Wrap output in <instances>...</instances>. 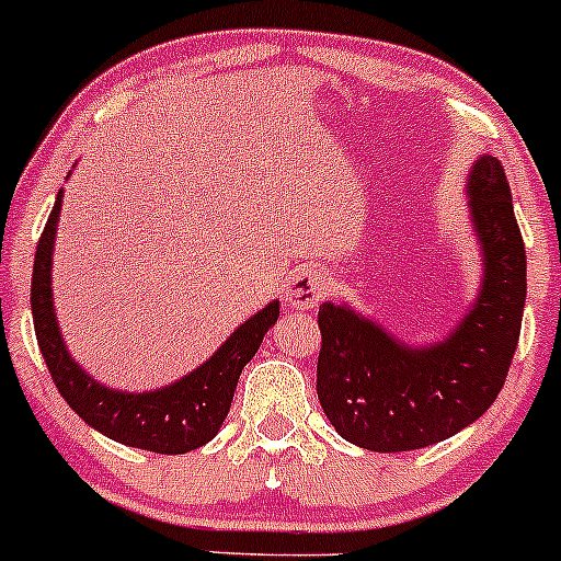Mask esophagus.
Instances as JSON below:
<instances>
[{
    "label": "esophagus",
    "mask_w": 561,
    "mask_h": 561,
    "mask_svg": "<svg viewBox=\"0 0 561 561\" xmlns=\"http://www.w3.org/2000/svg\"><path fill=\"white\" fill-rule=\"evenodd\" d=\"M325 291H329V280H325V275L320 273L318 267H299L297 273L291 275V280H288L286 286V299L288 305L297 307V310H312V307H318L320 301H323Z\"/></svg>",
    "instance_id": "1"
}]
</instances>
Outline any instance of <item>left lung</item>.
<instances>
[{"label": "left lung", "mask_w": 561, "mask_h": 561, "mask_svg": "<svg viewBox=\"0 0 561 561\" xmlns=\"http://www.w3.org/2000/svg\"><path fill=\"white\" fill-rule=\"evenodd\" d=\"M467 187L482 286L443 342L408 347L347 305L320 307L318 400L357 448L400 453L448 439L474 424L506 381L527 297L525 243L499 159L480 156Z\"/></svg>", "instance_id": "8db88e82"}]
</instances>
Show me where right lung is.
Listing matches in <instances>:
<instances>
[{
	"mask_svg": "<svg viewBox=\"0 0 561 561\" xmlns=\"http://www.w3.org/2000/svg\"><path fill=\"white\" fill-rule=\"evenodd\" d=\"M62 206L58 193L47 225L36 243L34 278H31V312L42 357L47 363L58 392L92 430L116 443L161 456H180L196 450L214 439L222 421L228 419L236 383L241 370L260 350L264 333L275 325L280 314L278 301H270L251 314L243 325L230 333L204 365L182 376L169 387L153 392H122L94 381L81 365L68 355L62 344L58 318L53 305V249L55 230Z\"/></svg>",
	"mask_w": 561,
	"mask_h": 561,
	"instance_id": "1",
	"label": "right lung"
}]
</instances>
